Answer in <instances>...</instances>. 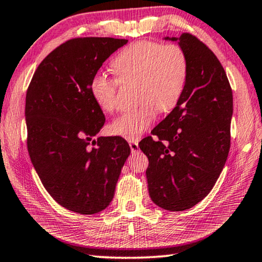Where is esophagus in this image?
<instances>
[{"instance_id":"34e87169","label":"esophagus","mask_w":262,"mask_h":262,"mask_svg":"<svg viewBox=\"0 0 262 262\" xmlns=\"http://www.w3.org/2000/svg\"><path fill=\"white\" fill-rule=\"evenodd\" d=\"M128 145H130V148H131V150L132 152H138V149H139V146H138V141L137 140H130L128 141Z\"/></svg>"}]
</instances>
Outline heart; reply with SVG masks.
I'll return each instance as SVG.
<instances>
[{"mask_svg": "<svg viewBox=\"0 0 262 262\" xmlns=\"http://www.w3.org/2000/svg\"><path fill=\"white\" fill-rule=\"evenodd\" d=\"M117 79L96 73L90 82L95 104L105 113L117 107L120 82H137L140 104L110 124V134L136 140L157 118L159 110L171 112L184 93L189 77V59L180 43L141 40L126 46L112 62Z\"/></svg>", "mask_w": 262, "mask_h": 262, "instance_id": "b5f03b06", "label": "heart"}]
</instances>
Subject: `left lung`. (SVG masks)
Here are the masks:
<instances>
[{"instance_id":"left-lung-1","label":"left lung","mask_w":262,"mask_h":262,"mask_svg":"<svg viewBox=\"0 0 262 262\" xmlns=\"http://www.w3.org/2000/svg\"><path fill=\"white\" fill-rule=\"evenodd\" d=\"M178 41L189 59L185 91L154 127L157 139L148 136L139 143L149 161L150 199L171 212L193 207L213 189L230 149L233 109L230 82L215 54L187 32Z\"/></svg>"}]
</instances>
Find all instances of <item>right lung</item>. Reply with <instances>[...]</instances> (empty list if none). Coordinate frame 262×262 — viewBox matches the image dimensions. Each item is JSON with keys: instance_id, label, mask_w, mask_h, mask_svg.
Instances as JSON below:
<instances>
[{"instance_id": "add662e5", "label": "right lung", "mask_w": 262, "mask_h": 262, "mask_svg": "<svg viewBox=\"0 0 262 262\" xmlns=\"http://www.w3.org/2000/svg\"><path fill=\"white\" fill-rule=\"evenodd\" d=\"M126 42L95 36L68 40L39 64L26 92L32 164L53 199L75 213L108 207L131 152L122 137L92 140L105 118L90 93L102 63Z\"/></svg>"}]
</instances>
